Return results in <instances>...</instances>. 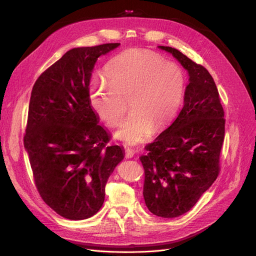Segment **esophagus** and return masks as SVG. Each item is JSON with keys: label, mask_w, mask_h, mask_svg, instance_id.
<instances>
[{"label": "esophagus", "mask_w": 256, "mask_h": 256, "mask_svg": "<svg viewBox=\"0 0 256 256\" xmlns=\"http://www.w3.org/2000/svg\"><path fill=\"white\" fill-rule=\"evenodd\" d=\"M134 154H135V152H134L132 150H130V148L126 150V158H132L134 156Z\"/></svg>", "instance_id": "obj_1"}]
</instances>
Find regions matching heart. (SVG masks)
Returning a JSON list of instances; mask_svg holds the SVG:
<instances>
[{"mask_svg": "<svg viewBox=\"0 0 256 256\" xmlns=\"http://www.w3.org/2000/svg\"><path fill=\"white\" fill-rule=\"evenodd\" d=\"M106 80L89 89L93 112L109 126H116L128 110L132 112L115 132L128 144H139L150 136L154 126L160 128L176 115L182 100L186 78L176 63L142 48L118 54L106 67Z\"/></svg>", "mask_w": 256, "mask_h": 256, "instance_id": "obj_1", "label": "heart"}]
</instances>
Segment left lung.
<instances>
[{"label":"left lung","instance_id":"8db88e82","mask_svg":"<svg viewBox=\"0 0 256 256\" xmlns=\"http://www.w3.org/2000/svg\"><path fill=\"white\" fill-rule=\"evenodd\" d=\"M158 48L172 54L190 76L180 114L140 156L145 204L156 216L169 219L189 212L218 178L225 119L208 70L176 48Z\"/></svg>","mask_w":256,"mask_h":256}]
</instances>
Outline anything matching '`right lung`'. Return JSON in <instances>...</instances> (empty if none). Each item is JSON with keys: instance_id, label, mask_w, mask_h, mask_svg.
<instances>
[{"instance_id": "add662e5", "label": "right lung", "mask_w": 256, "mask_h": 256, "mask_svg": "<svg viewBox=\"0 0 256 256\" xmlns=\"http://www.w3.org/2000/svg\"><path fill=\"white\" fill-rule=\"evenodd\" d=\"M76 48L44 70L33 86L24 137L37 191L63 218L84 220L102 206L104 186L124 160L110 145L89 104L98 58L119 46Z\"/></svg>"}]
</instances>
